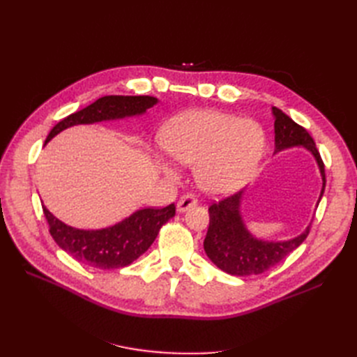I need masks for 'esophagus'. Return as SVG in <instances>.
<instances>
[{"instance_id":"obj_1","label":"esophagus","mask_w":357,"mask_h":357,"mask_svg":"<svg viewBox=\"0 0 357 357\" xmlns=\"http://www.w3.org/2000/svg\"><path fill=\"white\" fill-rule=\"evenodd\" d=\"M197 204H198V198L193 195V193H185V195L180 197V199L177 201V211L183 213Z\"/></svg>"}]
</instances>
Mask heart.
<instances>
[{"label":"heart","instance_id":"1","mask_svg":"<svg viewBox=\"0 0 357 357\" xmlns=\"http://www.w3.org/2000/svg\"><path fill=\"white\" fill-rule=\"evenodd\" d=\"M160 146L176 162L197 165V180L210 193L238 189L262 158L265 137L252 121L219 112H190L160 134ZM165 171L171 172L168 167Z\"/></svg>","mask_w":357,"mask_h":357}]
</instances>
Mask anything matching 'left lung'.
Segmentation results:
<instances>
[{
	"label": "left lung",
	"mask_w": 357,
	"mask_h": 357,
	"mask_svg": "<svg viewBox=\"0 0 357 357\" xmlns=\"http://www.w3.org/2000/svg\"><path fill=\"white\" fill-rule=\"evenodd\" d=\"M275 117L274 132H275V152L286 147L304 146L314 155L320 174L323 178V189L320 198L323 197L326 185L325 164L316 147L314 139L311 138L304 126L283 113L277 107H273ZM243 198V190L222 198L219 202H213L208 207L210 225L207 235L204 240V250L211 259V262L220 268L222 271L231 275H253L262 274L273 268L278 262L294 252L308 236L311 225L298 235L296 238L289 241H261L248 234L240 215V202ZM320 201V199H319Z\"/></svg>",
	"instance_id": "left-lung-1"
}]
</instances>
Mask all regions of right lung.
I'll use <instances>...</instances> for the list:
<instances>
[{
	"mask_svg": "<svg viewBox=\"0 0 357 357\" xmlns=\"http://www.w3.org/2000/svg\"><path fill=\"white\" fill-rule=\"evenodd\" d=\"M156 102L158 100L155 96L149 95L102 96L91 105L84 107L83 110L62 119L52 128L46 143L66 128L142 114ZM43 213L49 223L52 238L73 259L92 268L116 269L132 264L153 244L162 225L176 215V205L169 204L164 208L152 207L138 210L121 223L100 231L71 228L56 219L45 205H43Z\"/></svg>",
	"mask_w": 357,
	"mask_h": 357,
	"instance_id": "add662e5",
	"label": "right lung"
}]
</instances>
